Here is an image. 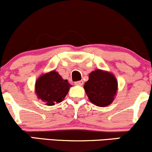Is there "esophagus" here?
<instances>
[{
	"label": "esophagus",
	"instance_id": "obj_1",
	"mask_svg": "<svg viewBox=\"0 0 152 152\" xmlns=\"http://www.w3.org/2000/svg\"><path fill=\"white\" fill-rule=\"evenodd\" d=\"M75 84L76 85H79V86H82L83 83V81H76L75 82Z\"/></svg>",
	"mask_w": 152,
	"mask_h": 152
}]
</instances>
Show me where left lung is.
Masks as SVG:
<instances>
[{"label": "left lung", "mask_w": 152, "mask_h": 152, "mask_svg": "<svg viewBox=\"0 0 152 152\" xmlns=\"http://www.w3.org/2000/svg\"><path fill=\"white\" fill-rule=\"evenodd\" d=\"M117 81L114 75L101 70L92 71L84 88L87 96L95 105L104 107L112 103L117 91Z\"/></svg>", "instance_id": "8db88e82"}]
</instances>
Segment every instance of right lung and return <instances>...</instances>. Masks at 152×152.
<instances>
[{"label":"right lung","instance_id":"obj_1","mask_svg":"<svg viewBox=\"0 0 152 152\" xmlns=\"http://www.w3.org/2000/svg\"><path fill=\"white\" fill-rule=\"evenodd\" d=\"M72 86L55 71L48 73L38 78L36 82V93L38 99L46 103V105L53 106L63 99Z\"/></svg>","mask_w":152,"mask_h":152}]
</instances>
